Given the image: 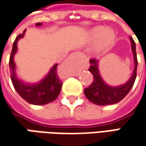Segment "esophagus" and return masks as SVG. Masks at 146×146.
I'll return each instance as SVG.
<instances>
[{
	"label": "esophagus",
	"mask_w": 146,
	"mask_h": 146,
	"mask_svg": "<svg viewBox=\"0 0 146 146\" xmlns=\"http://www.w3.org/2000/svg\"><path fill=\"white\" fill-rule=\"evenodd\" d=\"M73 58H75V56H74V54H70V56H69V59H72Z\"/></svg>",
	"instance_id": "esophagus-1"
}]
</instances>
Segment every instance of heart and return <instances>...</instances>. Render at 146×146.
Masks as SVG:
<instances>
[{"label": "heart", "mask_w": 146, "mask_h": 146, "mask_svg": "<svg viewBox=\"0 0 146 146\" xmlns=\"http://www.w3.org/2000/svg\"><path fill=\"white\" fill-rule=\"evenodd\" d=\"M91 39L98 38L94 45L93 50L97 53H102L108 50L115 41V34L109 29H105L102 27H96L89 32Z\"/></svg>", "instance_id": "heart-1"}]
</instances>
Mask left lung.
I'll return each instance as SVG.
<instances>
[{
    "instance_id": "1",
    "label": "left lung",
    "mask_w": 146,
    "mask_h": 146,
    "mask_svg": "<svg viewBox=\"0 0 146 146\" xmlns=\"http://www.w3.org/2000/svg\"><path fill=\"white\" fill-rule=\"evenodd\" d=\"M132 43V50L134 58L135 67L132 72V75L129 80L124 84L112 87L106 84L100 76L98 69V60L91 59L89 61L90 67L88 70L93 74V81L92 84L87 88H84V92L86 98L93 103L98 106H106L112 104L118 103L122 99L126 97V95L130 92L131 88L134 84V82L137 77V58L136 52V44L133 39L130 37Z\"/></svg>"
}]
</instances>
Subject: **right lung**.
Returning <instances> with one entry per match:
<instances>
[{
    "instance_id": "obj_1",
    "label": "right lung",
    "mask_w": 146,
    "mask_h": 146,
    "mask_svg": "<svg viewBox=\"0 0 146 146\" xmlns=\"http://www.w3.org/2000/svg\"><path fill=\"white\" fill-rule=\"evenodd\" d=\"M36 26H41V23H37ZM26 29L23 31V34H19L16 37L14 44L12 52L9 58V69L11 72V80L15 90L22 98L32 105H45L51 102H53L58 97L59 93L62 89V82L59 79L57 68L58 64H55L50 69L48 75L45 76L42 80L36 84H27L24 83L16 76L15 70L16 66L14 62V54L18 50V41L19 39L24 36Z\"/></svg>"
}]
</instances>
